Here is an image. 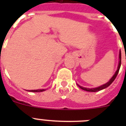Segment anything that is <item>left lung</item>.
I'll use <instances>...</instances> for the list:
<instances>
[{
  "instance_id": "1",
  "label": "left lung",
  "mask_w": 126,
  "mask_h": 126,
  "mask_svg": "<svg viewBox=\"0 0 126 126\" xmlns=\"http://www.w3.org/2000/svg\"><path fill=\"white\" fill-rule=\"evenodd\" d=\"M121 52L120 51V52H119V65H118L117 70L116 72L115 73L114 75L112 76V78L109 80V82H107V83H105V84H103V85L100 86H99V87L94 88H84V87H82V86H81L78 85V86L80 88L82 89V90H84V91H86V92H98V91H100V90H103V89H105V88H107L108 86H109L110 85V84L113 83V81L115 80V78H116L117 76V74H118V73H119L120 67H121Z\"/></svg>"
}]
</instances>
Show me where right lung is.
I'll return each instance as SVG.
<instances>
[{"instance_id": "obj_1", "label": "right lung", "mask_w": 126, "mask_h": 126, "mask_svg": "<svg viewBox=\"0 0 126 126\" xmlns=\"http://www.w3.org/2000/svg\"><path fill=\"white\" fill-rule=\"evenodd\" d=\"M43 91H45V90L43 89V90H28V92H42Z\"/></svg>"}]
</instances>
